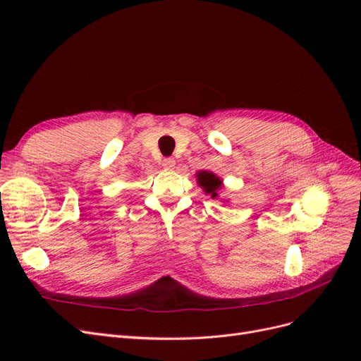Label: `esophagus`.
<instances>
[{
    "instance_id": "34e87169",
    "label": "esophagus",
    "mask_w": 361,
    "mask_h": 361,
    "mask_svg": "<svg viewBox=\"0 0 361 361\" xmlns=\"http://www.w3.org/2000/svg\"><path fill=\"white\" fill-rule=\"evenodd\" d=\"M162 167L166 170H174V167H176V161H174L173 158H164L162 159Z\"/></svg>"
}]
</instances>
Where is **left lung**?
Listing matches in <instances>:
<instances>
[{"label":"left lung","instance_id":"obj_1","mask_svg":"<svg viewBox=\"0 0 361 361\" xmlns=\"http://www.w3.org/2000/svg\"><path fill=\"white\" fill-rule=\"evenodd\" d=\"M195 178H197V183L199 187H202V190L207 194L211 195V199H218L220 195H218V190L223 187V180L214 174L212 171H197L195 174Z\"/></svg>","mask_w":361,"mask_h":361}]
</instances>
